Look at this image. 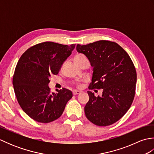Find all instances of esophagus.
I'll return each mask as SVG.
<instances>
[{
    "label": "esophagus",
    "mask_w": 154,
    "mask_h": 154,
    "mask_svg": "<svg viewBox=\"0 0 154 154\" xmlns=\"http://www.w3.org/2000/svg\"><path fill=\"white\" fill-rule=\"evenodd\" d=\"M80 93H81V91H79L75 90V91H73V95H76V94H80Z\"/></svg>",
    "instance_id": "1"
}]
</instances>
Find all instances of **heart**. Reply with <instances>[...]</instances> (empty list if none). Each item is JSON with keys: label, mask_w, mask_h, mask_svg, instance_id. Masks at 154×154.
Returning <instances> with one entry per match:
<instances>
[{"label": "heart", "mask_w": 154, "mask_h": 154, "mask_svg": "<svg viewBox=\"0 0 154 154\" xmlns=\"http://www.w3.org/2000/svg\"><path fill=\"white\" fill-rule=\"evenodd\" d=\"M85 59H86V57L83 54H77L76 55H75L74 57V61H75V62L79 61L85 60Z\"/></svg>", "instance_id": "1"}]
</instances>
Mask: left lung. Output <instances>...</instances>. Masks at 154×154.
Here are the masks:
<instances>
[{
    "instance_id": "1",
    "label": "left lung",
    "mask_w": 154,
    "mask_h": 154,
    "mask_svg": "<svg viewBox=\"0 0 154 154\" xmlns=\"http://www.w3.org/2000/svg\"><path fill=\"white\" fill-rule=\"evenodd\" d=\"M76 49L86 55L93 67L89 89H103V95L97 97L88 91L86 117L97 126L111 125L126 113L134 99L137 80L134 65L127 52L114 42L77 44Z\"/></svg>"
}]
</instances>
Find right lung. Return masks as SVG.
I'll return each mask as SVG.
<instances>
[{
  "mask_svg": "<svg viewBox=\"0 0 154 154\" xmlns=\"http://www.w3.org/2000/svg\"><path fill=\"white\" fill-rule=\"evenodd\" d=\"M75 46L45 42L28 48L19 59L12 79L16 99L24 112L38 122L59 119L73 97L65 88L51 93L48 83Z\"/></svg>",
  "mask_w": 154,
  "mask_h": 154,
  "instance_id": "add662e5",
  "label": "right lung"
}]
</instances>
